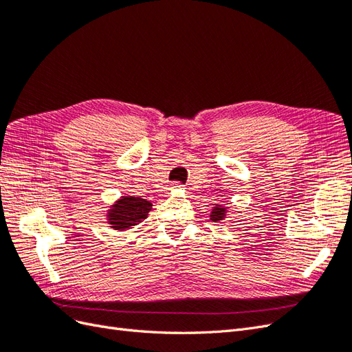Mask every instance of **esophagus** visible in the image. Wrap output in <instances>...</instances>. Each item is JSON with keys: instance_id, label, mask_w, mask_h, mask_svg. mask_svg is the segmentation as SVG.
<instances>
[{"instance_id": "esophagus-1", "label": "esophagus", "mask_w": 352, "mask_h": 352, "mask_svg": "<svg viewBox=\"0 0 352 352\" xmlns=\"http://www.w3.org/2000/svg\"><path fill=\"white\" fill-rule=\"evenodd\" d=\"M172 188L173 189H180V188H182V185H180L179 182H175V184H172Z\"/></svg>"}]
</instances>
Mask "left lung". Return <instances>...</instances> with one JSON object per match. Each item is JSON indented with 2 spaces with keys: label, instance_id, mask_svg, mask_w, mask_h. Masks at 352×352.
<instances>
[{
  "label": "left lung",
  "instance_id": "obj_1",
  "mask_svg": "<svg viewBox=\"0 0 352 352\" xmlns=\"http://www.w3.org/2000/svg\"><path fill=\"white\" fill-rule=\"evenodd\" d=\"M225 212H226V208H223L221 206H217L212 208L210 217L212 221H220V220H223V217H225Z\"/></svg>",
  "mask_w": 352,
  "mask_h": 352
}]
</instances>
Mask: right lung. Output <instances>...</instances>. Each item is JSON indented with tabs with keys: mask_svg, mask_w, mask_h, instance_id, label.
<instances>
[{
	"mask_svg": "<svg viewBox=\"0 0 352 352\" xmlns=\"http://www.w3.org/2000/svg\"><path fill=\"white\" fill-rule=\"evenodd\" d=\"M151 207V202L141 197H126L113 206L109 220L117 230L131 229L146 219Z\"/></svg>",
	"mask_w": 352,
	"mask_h": 352,
	"instance_id": "1",
	"label": "right lung"
}]
</instances>
